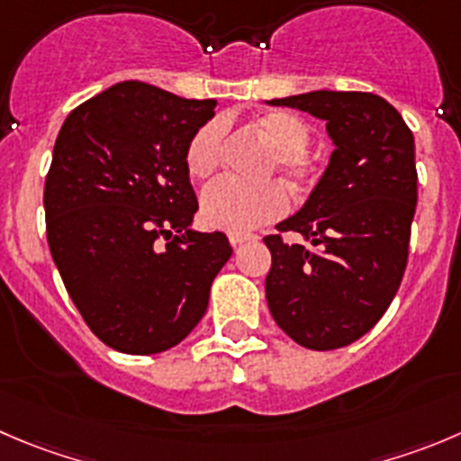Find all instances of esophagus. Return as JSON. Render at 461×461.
Returning a JSON list of instances; mask_svg holds the SVG:
<instances>
[{
  "instance_id": "34e87169",
  "label": "esophagus",
  "mask_w": 461,
  "mask_h": 461,
  "mask_svg": "<svg viewBox=\"0 0 461 461\" xmlns=\"http://www.w3.org/2000/svg\"><path fill=\"white\" fill-rule=\"evenodd\" d=\"M257 239H258L257 234H230V243L234 245V248H239V245L249 243V240H257Z\"/></svg>"
}]
</instances>
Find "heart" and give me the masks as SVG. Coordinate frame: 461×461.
Returning <instances> with one entry per match:
<instances>
[{"mask_svg": "<svg viewBox=\"0 0 461 461\" xmlns=\"http://www.w3.org/2000/svg\"><path fill=\"white\" fill-rule=\"evenodd\" d=\"M254 128L272 149L267 173L279 171L294 189L315 186L321 167L315 155L308 153L311 126L302 117L285 110L267 112L254 122ZM222 132L221 122H209L200 126L186 144V168L198 180H207L216 173L222 153ZM200 212L212 230L248 234L284 216L288 212V194L275 180L258 185L221 180L203 194Z\"/></svg>", "mask_w": 461, "mask_h": 461, "instance_id": "heart-1", "label": "heart"}]
</instances>
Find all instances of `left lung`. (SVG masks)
Here are the masks:
<instances>
[{
	"mask_svg": "<svg viewBox=\"0 0 461 461\" xmlns=\"http://www.w3.org/2000/svg\"><path fill=\"white\" fill-rule=\"evenodd\" d=\"M324 119L335 150L306 204L266 236V297L284 333L312 351L363 338L385 315L408 266L417 209L414 137L396 107L372 92L272 98ZM284 230L311 246L285 244Z\"/></svg>",
	"mask_w": 461,
	"mask_h": 461,
	"instance_id": "1",
	"label": "left lung"
}]
</instances>
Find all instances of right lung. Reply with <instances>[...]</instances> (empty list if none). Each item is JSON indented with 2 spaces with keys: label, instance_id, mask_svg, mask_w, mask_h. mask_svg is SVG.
<instances>
[{
  "label": "right lung",
  "instance_id": "right-lung-1",
  "mask_svg": "<svg viewBox=\"0 0 461 461\" xmlns=\"http://www.w3.org/2000/svg\"><path fill=\"white\" fill-rule=\"evenodd\" d=\"M213 107L126 80L80 103L58 132L44 182L49 249L85 324L122 354L182 342L231 257L222 231L191 230L198 200L185 153Z\"/></svg>",
  "mask_w": 461,
  "mask_h": 461
}]
</instances>
